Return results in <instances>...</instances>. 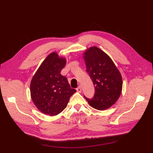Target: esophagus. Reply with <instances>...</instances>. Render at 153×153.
<instances>
[{
    "label": "esophagus",
    "instance_id": "esophagus-1",
    "mask_svg": "<svg viewBox=\"0 0 153 153\" xmlns=\"http://www.w3.org/2000/svg\"><path fill=\"white\" fill-rule=\"evenodd\" d=\"M76 91L77 92H82V88L80 86H78L77 88H76Z\"/></svg>",
    "mask_w": 153,
    "mask_h": 153
}]
</instances>
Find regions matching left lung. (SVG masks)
Here are the masks:
<instances>
[{"mask_svg": "<svg viewBox=\"0 0 153 153\" xmlns=\"http://www.w3.org/2000/svg\"><path fill=\"white\" fill-rule=\"evenodd\" d=\"M84 58L86 71L95 89L93 98H84L95 109L104 110L109 108L121 94L123 80L121 73L108 55L98 47L87 49Z\"/></svg>", "mask_w": 153, "mask_h": 153, "instance_id": "obj_1", "label": "left lung"}]
</instances>
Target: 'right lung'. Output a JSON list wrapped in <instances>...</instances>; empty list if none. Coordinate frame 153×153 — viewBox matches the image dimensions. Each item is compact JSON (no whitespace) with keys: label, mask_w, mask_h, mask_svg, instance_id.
<instances>
[{"label":"right lung","mask_w":153,"mask_h":153,"mask_svg":"<svg viewBox=\"0 0 153 153\" xmlns=\"http://www.w3.org/2000/svg\"><path fill=\"white\" fill-rule=\"evenodd\" d=\"M65 58L56 52L48 55L32 78L30 85L32 101L40 112L56 115L65 109L70 97L76 91L71 89L67 78L61 75Z\"/></svg>","instance_id":"obj_1"}]
</instances>
